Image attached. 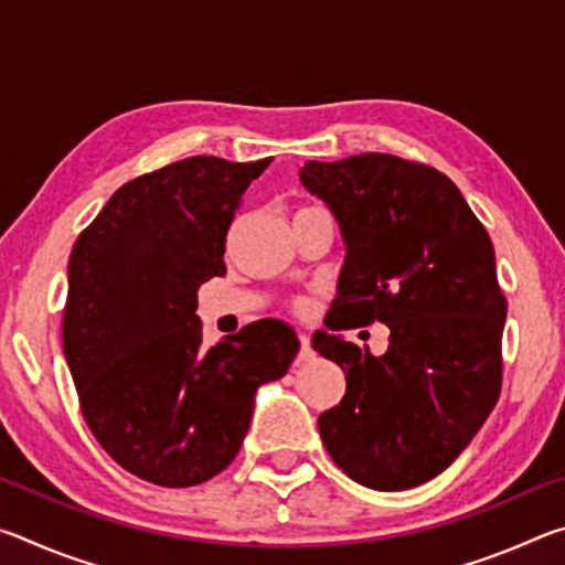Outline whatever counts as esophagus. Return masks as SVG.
Returning a JSON list of instances; mask_svg holds the SVG:
<instances>
[{
    "label": "esophagus",
    "mask_w": 565,
    "mask_h": 565,
    "mask_svg": "<svg viewBox=\"0 0 565 565\" xmlns=\"http://www.w3.org/2000/svg\"><path fill=\"white\" fill-rule=\"evenodd\" d=\"M299 341H301V347H299V356H296V361L303 363V361H309V359L313 356V351H311V339L306 337V333H299Z\"/></svg>",
    "instance_id": "obj_1"
}]
</instances>
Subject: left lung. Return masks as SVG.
Here are the masks:
<instances>
[{"mask_svg":"<svg viewBox=\"0 0 565 565\" xmlns=\"http://www.w3.org/2000/svg\"><path fill=\"white\" fill-rule=\"evenodd\" d=\"M299 181L327 204L347 252L327 327H388L381 356L313 333L311 347L347 376V394L319 416L321 441L366 489H414L461 456L501 394L493 244L431 167L366 151L306 161Z\"/></svg>","mask_w":565,"mask_h":565,"instance_id":"obj_1","label":"left lung"}]
</instances>
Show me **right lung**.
<instances>
[{
  "label": "right lung",
  "mask_w": 565,
  "mask_h": 565,
  "mask_svg": "<svg viewBox=\"0 0 565 565\" xmlns=\"http://www.w3.org/2000/svg\"><path fill=\"white\" fill-rule=\"evenodd\" d=\"M271 157H189L117 189L76 238L64 356L104 451L167 489L204 483L234 461L259 386L299 351L264 319L202 347L196 291L224 276L226 232Z\"/></svg>",
  "instance_id": "1"
}]
</instances>
